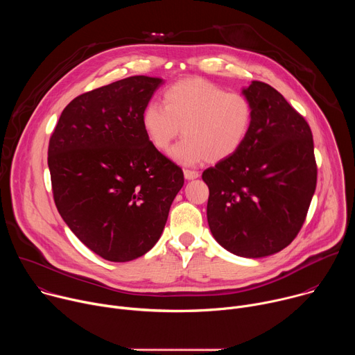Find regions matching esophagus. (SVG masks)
Instances as JSON below:
<instances>
[{
    "instance_id": "obj_1",
    "label": "esophagus",
    "mask_w": 355,
    "mask_h": 355,
    "mask_svg": "<svg viewBox=\"0 0 355 355\" xmlns=\"http://www.w3.org/2000/svg\"><path fill=\"white\" fill-rule=\"evenodd\" d=\"M184 177L187 178V180H195V178H198L199 177V173L198 171H195V170H184Z\"/></svg>"
}]
</instances>
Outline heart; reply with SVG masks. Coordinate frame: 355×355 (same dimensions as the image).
I'll return each instance as SVG.
<instances>
[{
  "label": "heart",
  "mask_w": 355,
  "mask_h": 355,
  "mask_svg": "<svg viewBox=\"0 0 355 355\" xmlns=\"http://www.w3.org/2000/svg\"><path fill=\"white\" fill-rule=\"evenodd\" d=\"M163 106L150 103L141 112V126L151 143L167 151L180 136L185 137L171 150L181 164L202 160L220 163L244 144L252 125V105L241 92H227L204 78H184L163 91Z\"/></svg>",
  "instance_id": "heart-1"
}]
</instances>
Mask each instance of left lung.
<instances>
[{
    "instance_id": "1",
    "label": "left lung",
    "mask_w": 355,
    "mask_h": 355,
    "mask_svg": "<svg viewBox=\"0 0 355 355\" xmlns=\"http://www.w3.org/2000/svg\"><path fill=\"white\" fill-rule=\"evenodd\" d=\"M250 133L236 155L202 174L209 188L208 223L236 256H271L305 223L318 182L309 123L271 85L252 81Z\"/></svg>"
}]
</instances>
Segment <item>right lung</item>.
I'll use <instances>...</instances> for the list:
<instances>
[{"mask_svg": "<svg viewBox=\"0 0 355 355\" xmlns=\"http://www.w3.org/2000/svg\"><path fill=\"white\" fill-rule=\"evenodd\" d=\"M162 83L133 76L76 96L49 140L56 208L108 261L135 260L157 243L184 185L181 167L151 146L141 126Z\"/></svg>", "mask_w": 355, "mask_h": 355, "instance_id": "add662e5", "label": "right lung"}]
</instances>
